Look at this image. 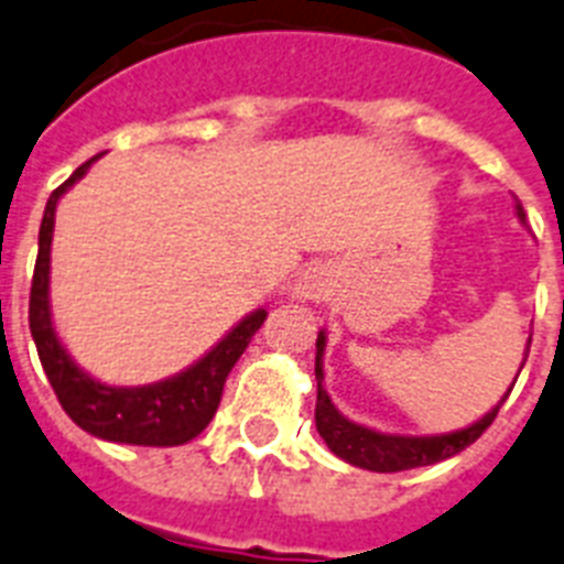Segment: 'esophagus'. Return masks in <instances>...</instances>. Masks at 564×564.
Segmentation results:
<instances>
[{"instance_id":"esophagus-1","label":"esophagus","mask_w":564,"mask_h":564,"mask_svg":"<svg viewBox=\"0 0 564 564\" xmlns=\"http://www.w3.org/2000/svg\"><path fill=\"white\" fill-rule=\"evenodd\" d=\"M292 295L301 297V301H315V304H322V301H329V297L336 295V278L329 272L327 267H310L306 272H301V278L292 286Z\"/></svg>"}]
</instances>
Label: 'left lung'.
<instances>
[{"instance_id": "1", "label": "left lung", "mask_w": 564, "mask_h": 564, "mask_svg": "<svg viewBox=\"0 0 564 564\" xmlns=\"http://www.w3.org/2000/svg\"><path fill=\"white\" fill-rule=\"evenodd\" d=\"M516 214L524 223V208L516 203ZM324 347H327V336L324 329L315 338V379H318V400H315V429L329 446V452L347 464L359 466V469H370V473H402V469H416V466L441 464L446 457H455L457 452H464L466 446H473L480 434L487 432L492 420H496L498 409L505 405L512 388L501 397L496 409L487 411L478 423L457 429L448 434H429V437H409V434H386L368 425H359L354 420H347L341 411L333 405L324 382ZM530 347V345H528ZM524 361H528V350H524ZM524 368V365H521Z\"/></svg>"}]
</instances>
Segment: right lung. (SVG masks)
<instances>
[{
    "instance_id": "obj_1",
    "label": "right lung",
    "mask_w": 564,
    "mask_h": 564,
    "mask_svg": "<svg viewBox=\"0 0 564 564\" xmlns=\"http://www.w3.org/2000/svg\"><path fill=\"white\" fill-rule=\"evenodd\" d=\"M100 159V155H95ZM84 162L63 185L48 196L40 226V251H36L34 281H31L29 324L34 336L36 354L59 405L84 432L95 434L109 443H130V446H182L194 441L217 414L223 400V386L228 373L249 347L251 336L267 322V310H254L237 327L226 333L223 341L210 347L208 354L182 373L153 386L116 388L98 382L77 365L68 350L59 345L52 324V304H48V274H52V237L54 210L59 196L84 178L91 162Z\"/></svg>"
}]
</instances>
